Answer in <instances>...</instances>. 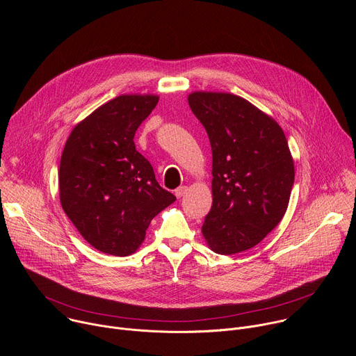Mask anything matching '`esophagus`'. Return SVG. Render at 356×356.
<instances>
[{
    "instance_id": "34e87169",
    "label": "esophagus",
    "mask_w": 356,
    "mask_h": 356,
    "mask_svg": "<svg viewBox=\"0 0 356 356\" xmlns=\"http://www.w3.org/2000/svg\"><path fill=\"white\" fill-rule=\"evenodd\" d=\"M186 191H187V187H186V186H181V187H179V188L175 190V194H176L177 198H181V197L186 194Z\"/></svg>"
}]
</instances>
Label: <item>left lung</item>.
Returning a JSON list of instances; mask_svg holds the SVG:
<instances>
[{
    "label": "left lung",
    "instance_id": "obj_1",
    "mask_svg": "<svg viewBox=\"0 0 356 356\" xmlns=\"http://www.w3.org/2000/svg\"><path fill=\"white\" fill-rule=\"evenodd\" d=\"M213 150V206L201 232L216 253L258 245L283 218L294 163L280 125L231 92L188 94Z\"/></svg>",
    "mask_w": 356,
    "mask_h": 356
}]
</instances>
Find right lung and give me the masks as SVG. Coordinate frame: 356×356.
<instances>
[{
  "instance_id": "add662e5",
  "label": "right lung",
  "mask_w": 356,
  "mask_h": 356,
  "mask_svg": "<svg viewBox=\"0 0 356 356\" xmlns=\"http://www.w3.org/2000/svg\"><path fill=\"white\" fill-rule=\"evenodd\" d=\"M155 94H122L98 107L69 135L59 166L60 204L95 249L128 257L176 197L135 147L138 127L158 104Z\"/></svg>"
}]
</instances>
